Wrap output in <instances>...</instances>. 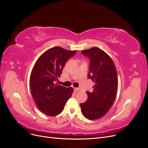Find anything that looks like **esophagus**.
<instances>
[{
    "instance_id": "1",
    "label": "esophagus",
    "mask_w": 148,
    "mask_h": 148,
    "mask_svg": "<svg viewBox=\"0 0 148 148\" xmlns=\"http://www.w3.org/2000/svg\"><path fill=\"white\" fill-rule=\"evenodd\" d=\"M79 90V89L78 88H74V91L75 92H78Z\"/></svg>"
}]
</instances>
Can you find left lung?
<instances>
[{
    "instance_id": "1",
    "label": "left lung",
    "mask_w": 148,
    "mask_h": 148,
    "mask_svg": "<svg viewBox=\"0 0 148 148\" xmlns=\"http://www.w3.org/2000/svg\"><path fill=\"white\" fill-rule=\"evenodd\" d=\"M81 52L89 59L88 77L95 83L93 91H86L88 99L80 104L82 113L89 120H96L104 116L114 104L118 89L117 70L113 60L101 49L95 47Z\"/></svg>"
}]
</instances>
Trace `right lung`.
Masks as SVG:
<instances>
[{
	"mask_svg": "<svg viewBox=\"0 0 148 148\" xmlns=\"http://www.w3.org/2000/svg\"><path fill=\"white\" fill-rule=\"evenodd\" d=\"M76 52L54 47L44 52L36 62L30 76V89L36 105L44 114H59L71 96L73 88L56 83L66 61Z\"/></svg>",
	"mask_w": 148,
	"mask_h": 148,
	"instance_id": "right-lung-1",
	"label": "right lung"
}]
</instances>
